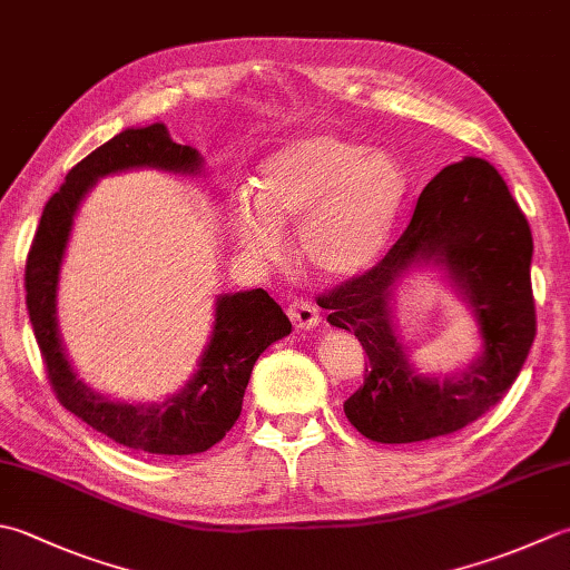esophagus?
<instances>
[{"mask_svg":"<svg viewBox=\"0 0 570 570\" xmlns=\"http://www.w3.org/2000/svg\"><path fill=\"white\" fill-rule=\"evenodd\" d=\"M288 318H292V323L294 326L298 328V331H311V328H316L318 326V308L311 304V301H304V298H296V301H292V306H288Z\"/></svg>","mask_w":570,"mask_h":570,"instance_id":"esophagus-1","label":"esophagus"}]
</instances>
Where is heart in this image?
Instances as JSON below:
<instances>
[{"label": "heart", "instance_id": "obj_1", "mask_svg": "<svg viewBox=\"0 0 570 570\" xmlns=\"http://www.w3.org/2000/svg\"><path fill=\"white\" fill-rule=\"evenodd\" d=\"M405 193L393 155L316 132L262 163L256 195L244 193L229 207V232L252 259L278 262L284 227L298 222V249L311 269L351 278L381 256Z\"/></svg>", "mask_w": 570, "mask_h": 570}]
</instances>
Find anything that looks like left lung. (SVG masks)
<instances>
[{"instance_id": "left-lung-1", "label": "left lung", "mask_w": 570, "mask_h": 570, "mask_svg": "<svg viewBox=\"0 0 570 570\" xmlns=\"http://www.w3.org/2000/svg\"><path fill=\"white\" fill-rule=\"evenodd\" d=\"M531 254L529 222L494 165L464 158L434 175L383 259L318 296L331 326L355 333L367 353L365 381L343 403L351 425L373 442L407 444L462 430L497 405L537 336ZM415 263L449 272L483 336L478 361L444 382L415 374L394 333V284Z\"/></svg>"}]
</instances>
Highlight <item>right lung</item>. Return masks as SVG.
Instances as JSON below:
<instances>
[{
    "label": "right lung",
    "mask_w": 570,
    "mask_h": 570,
    "mask_svg": "<svg viewBox=\"0 0 570 570\" xmlns=\"http://www.w3.org/2000/svg\"><path fill=\"white\" fill-rule=\"evenodd\" d=\"M153 167V170L199 175L203 158L189 145L170 138L163 122L128 128L100 145L71 167L66 183L43 207L39 229L27 256V308L49 383L59 403L86 425L106 434L122 448L148 454H197L209 450L232 430L242 412L256 358L272 343L292 333V321L264 292L222 294L215 304V326L197 373L183 390L163 403L130 405L104 397L76 375L59 338L56 323V288L73 215L100 177Z\"/></svg>",
    "instance_id": "right-lung-1"
}]
</instances>
